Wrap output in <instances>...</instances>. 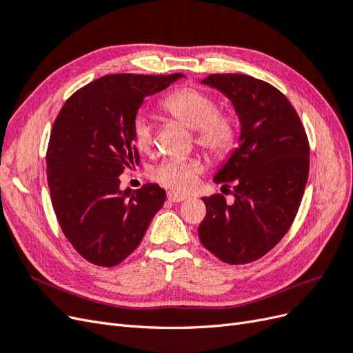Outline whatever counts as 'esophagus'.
I'll return each instance as SVG.
<instances>
[{
  "mask_svg": "<svg viewBox=\"0 0 353 353\" xmlns=\"http://www.w3.org/2000/svg\"><path fill=\"white\" fill-rule=\"evenodd\" d=\"M187 199H188V196L175 193V191H169V193H168V200L172 201V203H179V201H184Z\"/></svg>",
  "mask_w": 353,
  "mask_h": 353,
  "instance_id": "1",
  "label": "esophagus"
}]
</instances>
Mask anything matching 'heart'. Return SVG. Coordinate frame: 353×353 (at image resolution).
Instances as JSON below:
<instances>
[{"mask_svg": "<svg viewBox=\"0 0 353 353\" xmlns=\"http://www.w3.org/2000/svg\"><path fill=\"white\" fill-rule=\"evenodd\" d=\"M163 110L196 132V143L212 157H225L237 144V122L227 112H219L215 99L193 87L169 94ZM132 138L138 150L148 152L153 145V123L145 114L132 121ZM201 165L196 160L168 159L152 169V178L175 191H190L196 185Z\"/></svg>", "mask_w": 353, "mask_h": 353, "instance_id": "b5f03b06", "label": "heart"}]
</instances>
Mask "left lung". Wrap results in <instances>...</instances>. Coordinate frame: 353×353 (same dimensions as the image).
<instances>
[{"label": "left lung", "instance_id": "1", "mask_svg": "<svg viewBox=\"0 0 353 353\" xmlns=\"http://www.w3.org/2000/svg\"><path fill=\"white\" fill-rule=\"evenodd\" d=\"M239 114V147L213 181L234 196L201 197V244L222 262L249 263L275 248L292 227L309 174V143L301 117L271 83L240 73L209 74Z\"/></svg>", "mask_w": 353, "mask_h": 353}]
</instances>
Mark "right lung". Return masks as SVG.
<instances>
[{
	"label": "right lung",
	"mask_w": 353,
	"mask_h": 353,
	"mask_svg": "<svg viewBox=\"0 0 353 353\" xmlns=\"http://www.w3.org/2000/svg\"><path fill=\"white\" fill-rule=\"evenodd\" d=\"M183 73L105 74L72 94L52 125L47 179L60 228L83 259L114 266L141 243L166 191L157 184L121 190L119 176L140 156L132 121L147 95Z\"/></svg>",
	"instance_id": "1"
}]
</instances>
